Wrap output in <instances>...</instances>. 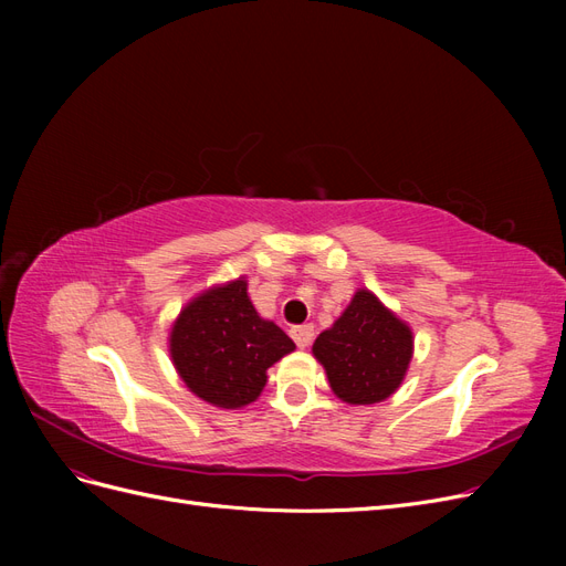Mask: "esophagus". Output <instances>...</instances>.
<instances>
[{
	"label": "esophagus",
	"instance_id": "1",
	"mask_svg": "<svg viewBox=\"0 0 566 566\" xmlns=\"http://www.w3.org/2000/svg\"><path fill=\"white\" fill-rule=\"evenodd\" d=\"M290 335H293L295 345L297 347H310V342L314 339V325L312 323H302V325H293V331H290Z\"/></svg>",
	"mask_w": 566,
	"mask_h": 566
}]
</instances>
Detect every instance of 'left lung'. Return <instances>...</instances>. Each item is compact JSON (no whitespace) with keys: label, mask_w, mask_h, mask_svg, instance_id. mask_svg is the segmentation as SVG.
Wrapping results in <instances>:
<instances>
[{"label":"left lung","mask_w":566,"mask_h":566,"mask_svg":"<svg viewBox=\"0 0 566 566\" xmlns=\"http://www.w3.org/2000/svg\"><path fill=\"white\" fill-rule=\"evenodd\" d=\"M333 391L354 406L385 401L401 385L413 335L368 290H358L331 331L314 342Z\"/></svg>","instance_id":"left-lung-1"}]
</instances>
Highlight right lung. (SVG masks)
<instances>
[{"label":"right lung","instance_id":"add662e5","mask_svg":"<svg viewBox=\"0 0 566 566\" xmlns=\"http://www.w3.org/2000/svg\"><path fill=\"white\" fill-rule=\"evenodd\" d=\"M293 349L295 342L276 323L254 312L245 281L196 297L169 335V352L186 387L219 408L254 401L266 385V368Z\"/></svg>","mask_w":566,"mask_h":566}]
</instances>
